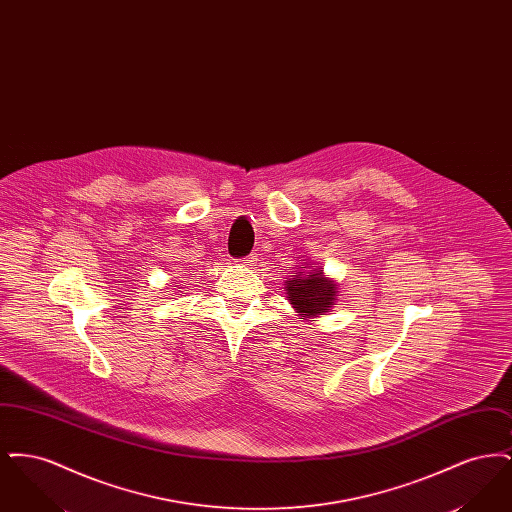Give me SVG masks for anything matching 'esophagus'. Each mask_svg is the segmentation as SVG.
Here are the masks:
<instances>
[{
  "mask_svg": "<svg viewBox=\"0 0 512 512\" xmlns=\"http://www.w3.org/2000/svg\"><path fill=\"white\" fill-rule=\"evenodd\" d=\"M255 261H257V255H255V253H251V255L244 257L240 263H242V265H247V267H253V265H255Z\"/></svg>",
  "mask_w": 512,
  "mask_h": 512,
  "instance_id": "34e87169",
  "label": "esophagus"
}]
</instances>
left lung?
I'll return each instance as SVG.
<instances>
[{"mask_svg": "<svg viewBox=\"0 0 512 512\" xmlns=\"http://www.w3.org/2000/svg\"><path fill=\"white\" fill-rule=\"evenodd\" d=\"M286 290L297 313H303L305 317H317L328 313L330 305H334L336 284L326 280L320 270L307 274L293 270L292 278L286 280Z\"/></svg>", "mask_w": 512, "mask_h": 512, "instance_id": "obj_1", "label": "left lung"}]
</instances>
